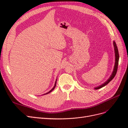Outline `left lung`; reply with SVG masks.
<instances>
[{
    "instance_id": "obj_1",
    "label": "left lung",
    "mask_w": 128,
    "mask_h": 128,
    "mask_svg": "<svg viewBox=\"0 0 128 128\" xmlns=\"http://www.w3.org/2000/svg\"><path fill=\"white\" fill-rule=\"evenodd\" d=\"M113 45H114V52H115V64H114V67L113 71L112 73V75L110 77V78H108L105 82H104L103 84H101L100 86L94 88V89L96 90H97V89H99L100 88H102L105 86H106L107 84H108V83H110V81L114 78V77H115L116 74L117 72V70H118V60H119V54H118V48L117 47V45L116 44V42L115 41H113Z\"/></svg>"
}]
</instances>
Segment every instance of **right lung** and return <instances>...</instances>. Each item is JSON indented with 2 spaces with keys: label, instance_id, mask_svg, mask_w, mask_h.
<instances>
[{
  "label": "right lung",
  "instance_id": "add662e5",
  "mask_svg": "<svg viewBox=\"0 0 128 128\" xmlns=\"http://www.w3.org/2000/svg\"><path fill=\"white\" fill-rule=\"evenodd\" d=\"M56 80H57V79L56 80V82H55V84H54V86H53V88L51 89V90H50V91H48V92H47V93H46V94H44L43 95H45V94H49V93H50V92H52L53 90H54V88H56Z\"/></svg>",
  "mask_w": 128,
  "mask_h": 128
}]
</instances>
